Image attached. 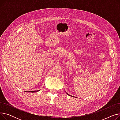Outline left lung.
I'll list each match as a JSON object with an SVG mask.
<instances>
[{
  "mask_svg": "<svg viewBox=\"0 0 120 120\" xmlns=\"http://www.w3.org/2000/svg\"><path fill=\"white\" fill-rule=\"evenodd\" d=\"M67 94H68L67 93ZM70 96H71V95H70ZM72 96V97H74V96Z\"/></svg>",
  "mask_w": 120,
  "mask_h": 120,
  "instance_id": "left-lung-1",
  "label": "left lung"
}]
</instances>
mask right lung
Masks as SVG:
<instances>
[{
    "instance_id": "add662e5",
    "label": "right lung",
    "mask_w": 120,
    "mask_h": 120,
    "mask_svg": "<svg viewBox=\"0 0 120 120\" xmlns=\"http://www.w3.org/2000/svg\"><path fill=\"white\" fill-rule=\"evenodd\" d=\"M39 91V90H36V91H29V92H37V91Z\"/></svg>"
}]
</instances>
